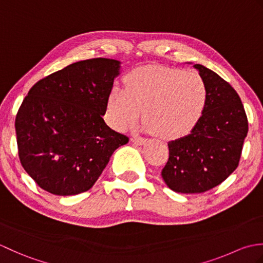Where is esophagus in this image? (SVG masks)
Returning <instances> with one entry per match:
<instances>
[{
  "mask_svg": "<svg viewBox=\"0 0 263 263\" xmlns=\"http://www.w3.org/2000/svg\"><path fill=\"white\" fill-rule=\"evenodd\" d=\"M131 141L133 143L138 144V146H142V144L146 143V140H144V139H142V138H132Z\"/></svg>",
  "mask_w": 263,
  "mask_h": 263,
  "instance_id": "1",
  "label": "esophagus"
}]
</instances>
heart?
I'll return each instance as SVG.
<instances>
[{
  "mask_svg": "<svg viewBox=\"0 0 263 263\" xmlns=\"http://www.w3.org/2000/svg\"><path fill=\"white\" fill-rule=\"evenodd\" d=\"M125 89L114 87L106 102L110 127L125 131L143 111L144 130L173 140L189 135L202 116L208 90L192 71L168 66H143L127 73Z\"/></svg>",
  "mask_w": 263,
  "mask_h": 263,
  "instance_id": "1",
  "label": "heart"
}]
</instances>
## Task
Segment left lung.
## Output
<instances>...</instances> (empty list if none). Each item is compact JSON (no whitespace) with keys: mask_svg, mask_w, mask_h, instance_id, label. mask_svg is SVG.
<instances>
[{"mask_svg":"<svg viewBox=\"0 0 263 263\" xmlns=\"http://www.w3.org/2000/svg\"><path fill=\"white\" fill-rule=\"evenodd\" d=\"M193 66L206 85L205 108L190 135L168 142L161 171L167 186L178 193H202L224 182L237 168L249 130L235 89L205 66Z\"/></svg>","mask_w":263,"mask_h":263,"instance_id":"8db88e82","label":"left lung"}]
</instances>
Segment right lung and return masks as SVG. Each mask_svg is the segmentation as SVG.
I'll return each mask as SVG.
<instances>
[{
	"label": "right lung",
	"instance_id": "right-lung-1",
	"mask_svg": "<svg viewBox=\"0 0 263 263\" xmlns=\"http://www.w3.org/2000/svg\"><path fill=\"white\" fill-rule=\"evenodd\" d=\"M121 62L72 63L31 87L15 117L21 165L55 195L88 191L128 138L106 124V102Z\"/></svg>",
	"mask_w": 263,
	"mask_h": 263
}]
</instances>
